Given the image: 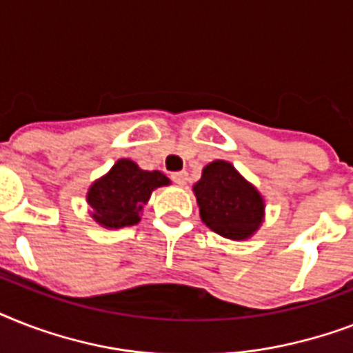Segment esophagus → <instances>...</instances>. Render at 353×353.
I'll list each match as a JSON object with an SVG mask.
<instances>
[{"label":"esophagus","instance_id":"esophagus-1","mask_svg":"<svg viewBox=\"0 0 353 353\" xmlns=\"http://www.w3.org/2000/svg\"><path fill=\"white\" fill-rule=\"evenodd\" d=\"M172 179H174V183H176V185H179V187H185L188 181V174L185 170L176 172V174H172Z\"/></svg>","mask_w":353,"mask_h":353}]
</instances>
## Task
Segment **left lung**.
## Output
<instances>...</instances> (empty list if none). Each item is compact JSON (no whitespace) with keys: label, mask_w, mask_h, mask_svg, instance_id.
<instances>
[{"label":"left lung","mask_w":353,"mask_h":353,"mask_svg":"<svg viewBox=\"0 0 353 353\" xmlns=\"http://www.w3.org/2000/svg\"><path fill=\"white\" fill-rule=\"evenodd\" d=\"M192 192L201 221L227 240H249L262 227L265 199L229 161L216 159L205 165Z\"/></svg>","instance_id":"8db88e82"}]
</instances>
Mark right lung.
<instances>
[{"label": "right lung", "mask_w": 353, "mask_h": 353, "mask_svg": "<svg viewBox=\"0 0 353 353\" xmlns=\"http://www.w3.org/2000/svg\"><path fill=\"white\" fill-rule=\"evenodd\" d=\"M166 185H170V179L163 172L143 170L132 159H119L88 188L90 216L104 229L135 225L152 192Z\"/></svg>", "instance_id": "obj_1"}]
</instances>
